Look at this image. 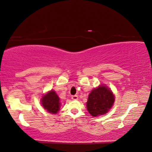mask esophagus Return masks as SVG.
<instances>
[{
	"label": "esophagus",
	"mask_w": 152,
	"mask_h": 152,
	"mask_svg": "<svg viewBox=\"0 0 152 152\" xmlns=\"http://www.w3.org/2000/svg\"><path fill=\"white\" fill-rule=\"evenodd\" d=\"M72 99H74V100H77V99H78V96H76V95H75V96H72Z\"/></svg>",
	"instance_id": "1"
}]
</instances>
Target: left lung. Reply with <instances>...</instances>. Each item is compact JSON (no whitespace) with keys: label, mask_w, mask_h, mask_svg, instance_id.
Here are the masks:
<instances>
[{"label":"left lung","mask_w":152,"mask_h":152,"mask_svg":"<svg viewBox=\"0 0 152 152\" xmlns=\"http://www.w3.org/2000/svg\"><path fill=\"white\" fill-rule=\"evenodd\" d=\"M115 102V96L109 88L99 85L93 89L88 97L87 108L91 116L103 115L109 111Z\"/></svg>","instance_id":"1"}]
</instances>
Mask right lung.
<instances>
[{"label":"right lung","instance_id":"add662e5","mask_svg":"<svg viewBox=\"0 0 152 152\" xmlns=\"http://www.w3.org/2000/svg\"><path fill=\"white\" fill-rule=\"evenodd\" d=\"M41 102L44 108L52 114H56L60 110V98L54 90H51L43 96Z\"/></svg>","mask_w":152,"mask_h":152}]
</instances>
